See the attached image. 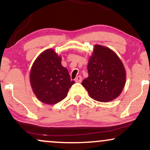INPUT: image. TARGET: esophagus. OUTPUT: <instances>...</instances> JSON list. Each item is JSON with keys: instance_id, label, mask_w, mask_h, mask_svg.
Here are the masks:
<instances>
[{"instance_id": "1", "label": "esophagus", "mask_w": 150, "mask_h": 150, "mask_svg": "<svg viewBox=\"0 0 150 150\" xmlns=\"http://www.w3.org/2000/svg\"><path fill=\"white\" fill-rule=\"evenodd\" d=\"M75 81L76 82H82V77H81V76H77L76 78H75Z\"/></svg>"}]
</instances>
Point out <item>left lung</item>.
Masks as SVG:
<instances>
[{
	"label": "left lung",
	"mask_w": 150,
	"mask_h": 150,
	"mask_svg": "<svg viewBox=\"0 0 150 150\" xmlns=\"http://www.w3.org/2000/svg\"><path fill=\"white\" fill-rule=\"evenodd\" d=\"M89 76L82 85L89 97L101 102L116 99L125 85L126 71L120 58L113 50L95 44L87 65Z\"/></svg>",
	"instance_id": "8db88e82"
}]
</instances>
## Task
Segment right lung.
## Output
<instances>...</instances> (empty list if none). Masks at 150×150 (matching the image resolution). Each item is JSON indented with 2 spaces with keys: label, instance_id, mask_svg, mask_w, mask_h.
I'll use <instances>...</instances> for the list:
<instances>
[{
  "label": "right lung",
  "instance_id": "right-lung-1",
  "mask_svg": "<svg viewBox=\"0 0 150 150\" xmlns=\"http://www.w3.org/2000/svg\"><path fill=\"white\" fill-rule=\"evenodd\" d=\"M30 81L38 100L49 105L65 99L75 83L62 65L61 56L53 49L45 50L36 58L30 70Z\"/></svg>",
  "mask_w": 150,
  "mask_h": 150
}]
</instances>
